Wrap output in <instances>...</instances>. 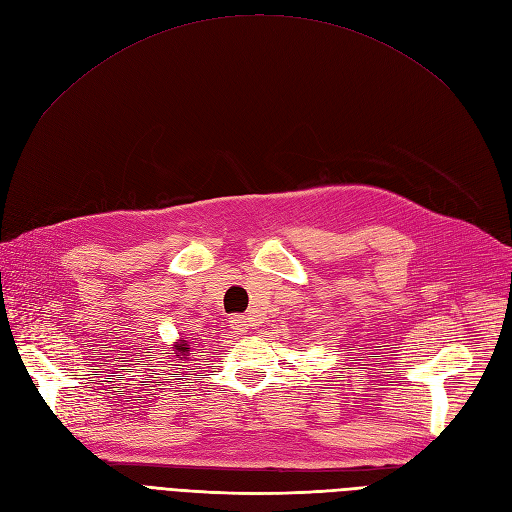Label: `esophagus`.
<instances>
[{"label":"esophagus","instance_id":"esophagus-1","mask_svg":"<svg viewBox=\"0 0 512 512\" xmlns=\"http://www.w3.org/2000/svg\"><path fill=\"white\" fill-rule=\"evenodd\" d=\"M228 322H230L228 327L235 333H239V335L245 333V329H247V318L245 316H232Z\"/></svg>","mask_w":512,"mask_h":512}]
</instances>
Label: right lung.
Here are the masks:
<instances>
[{"label": "right lung", "mask_w": 512, "mask_h": 512, "mask_svg": "<svg viewBox=\"0 0 512 512\" xmlns=\"http://www.w3.org/2000/svg\"><path fill=\"white\" fill-rule=\"evenodd\" d=\"M188 354H190L188 342H185V339H179V342L175 344V356H179V359H185Z\"/></svg>", "instance_id": "right-lung-1"}]
</instances>
